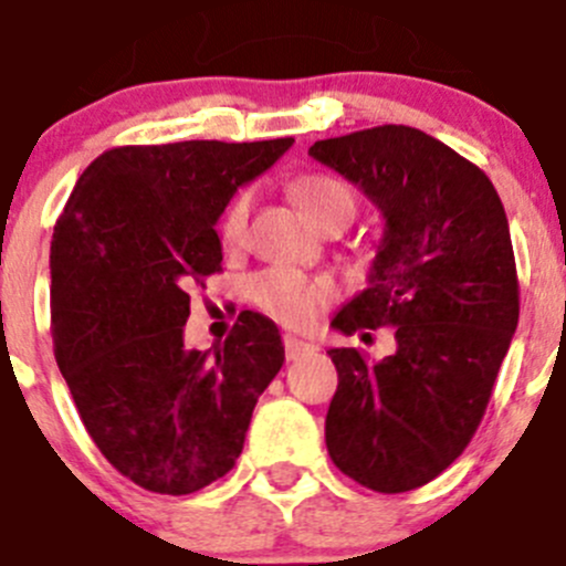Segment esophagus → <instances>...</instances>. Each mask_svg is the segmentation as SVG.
Wrapping results in <instances>:
<instances>
[{"label": "esophagus", "mask_w": 566, "mask_h": 566, "mask_svg": "<svg viewBox=\"0 0 566 566\" xmlns=\"http://www.w3.org/2000/svg\"><path fill=\"white\" fill-rule=\"evenodd\" d=\"M312 350H315V345L312 343H304V339L293 337V334H284V356H287L290 361L301 359V356L312 354Z\"/></svg>", "instance_id": "esophagus-1"}]
</instances>
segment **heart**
<instances>
[{
  "instance_id": "b5f03b06",
  "label": "heart",
  "mask_w": 566,
  "mask_h": 566,
  "mask_svg": "<svg viewBox=\"0 0 566 566\" xmlns=\"http://www.w3.org/2000/svg\"><path fill=\"white\" fill-rule=\"evenodd\" d=\"M290 193L298 201L301 210L323 227L334 216L354 218L356 199L343 179L332 174H301L290 185ZM251 212V193L240 190L223 210L218 221V238L223 249H240L245 240ZM245 295L260 312L271 315L273 321L284 326L304 328L315 323V317L334 301L337 290L328 279L306 276V273L293 271V268H268V271L254 273L245 282Z\"/></svg>"
}]
</instances>
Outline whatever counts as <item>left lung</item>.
Returning <instances> with one entry per match:
<instances>
[{"label":"left lung","instance_id":"8db88e82","mask_svg":"<svg viewBox=\"0 0 566 566\" xmlns=\"http://www.w3.org/2000/svg\"><path fill=\"white\" fill-rule=\"evenodd\" d=\"M310 155L359 185L387 221L367 290L332 326H392L398 339L381 361L328 350L339 378L326 415L328 457L373 492L417 490L473 440L517 328L506 212L479 166L411 126L328 137Z\"/></svg>","mask_w":566,"mask_h":566}]
</instances>
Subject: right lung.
Instances as JSON below:
<instances>
[{"label":"right lung","instance_id":"right-lung-1","mask_svg":"<svg viewBox=\"0 0 566 566\" xmlns=\"http://www.w3.org/2000/svg\"><path fill=\"white\" fill-rule=\"evenodd\" d=\"M293 137L118 146L76 179L52 238L54 359L109 464L190 495L238 462L284 361L276 323L240 312L216 354L185 348L190 287L221 271L216 223Z\"/></svg>","mask_w":566,"mask_h":566}]
</instances>
